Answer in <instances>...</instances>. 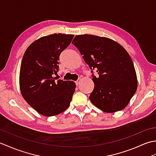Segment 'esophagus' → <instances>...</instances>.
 Masks as SVG:
<instances>
[{"instance_id":"1","label":"esophagus","mask_w":156,"mask_h":156,"mask_svg":"<svg viewBox=\"0 0 156 156\" xmlns=\"http://www.w3.org/2000/svg\"><path fill=\"white\" fill-rule=\"evenodd\" d=\"M75 82H76V84L78 86L79 84H80V80H78L77 81H76Z\"/></svg>"}]
</instances>
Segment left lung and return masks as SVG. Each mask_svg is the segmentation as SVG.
Instances as JSON below:
<instances>
[{"mask_svg": "<svg viewBox=\"0 0 156 156\" xmlns=\"http://www.w3.org/2000/svg\"><path fill=\"white\" fill-rule=\"evenodd\" d=\"M72 43L98 74L97 78L92 76V103L110 113L125 108L137 88L136 72L128 52L117 41L97 35H76Z\"/></svg>", "mask_w": 156, "mask_h": 156, "instance_id": "1", "label": "left lung"}]
</instances>
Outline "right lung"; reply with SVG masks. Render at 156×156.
<instances>
[{
    "instance_id": "right-lung-1",
    "label": "right lung",
    "mask_w": 156,
    "mask_h": 156,
    "mask_svg": "<svg viewBox=\"0 0 156 156\" xmlns=\"http://www.w3.org/2000/svg\"><path fill=\"white\" fill-rule=\"evenodd\" d=\"M74 35L54 34L44 36L29 46L23 55L19 87L23 98L45 117L67 109L76 89L73 81L58 80L61 52L70 44Z\"/></svg>"
}]
</instances>
